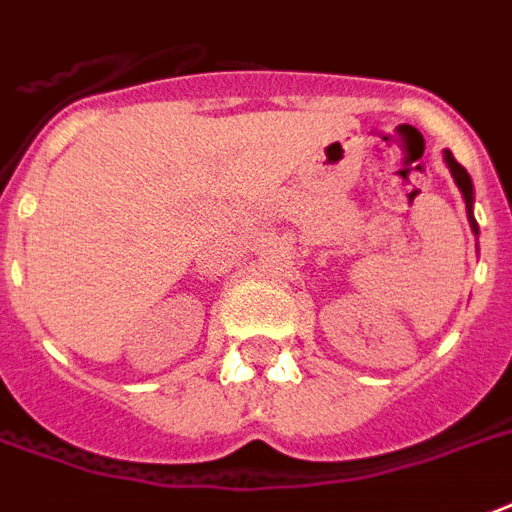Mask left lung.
I'll return each instance as SVG.
<instances>
[{
  "instance_id": "1",
  "label": "left lung",
  "mask_w": 512,
  "mask_h": 512,
  "mask_svg": "<svg viewBox=\"0 0 512 512\" xmlns=\"http://www.w3.org/2000/svg\"><path fill=\"white\" fill-rule=\"evenodd\" d=\"M445 160L447 166H450V174H453L455 185L461 188V193H464V201H466V215H469V226H472V231L477 234V220L475 215H472V201H475V190H472V179H469V174H466V169L458 163V160L453 158V152L447 149L445 152Z\"/></svg>"
}]
</instances>
